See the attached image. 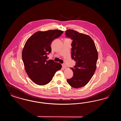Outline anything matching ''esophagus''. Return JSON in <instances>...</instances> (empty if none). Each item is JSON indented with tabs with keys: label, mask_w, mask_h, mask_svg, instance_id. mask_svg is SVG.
Segmentation results:
<instances>
[{
	"label": "esophagus",
	"mask_w": 121,
	"mask_h": 121,
	"mask_svg": "<svg viewBox=\"0 0 121 121\" xmlns=\"http://www.w3.org/2000/svg\"><path fill=\"white\" fill-rule=\"evenodd\" d=\"M62 66H63V69H66V68H67L66 65H65V64H64V63H63V64H62Z\"/></svg>",
	"instance_id": "obj_1"
}]
</instances>
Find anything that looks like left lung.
Segmentation results:
<instances>
[{
    "label": "left lung",
    "instance_id": "8db88e82",
    "mask_svg": "<svg viewBox=\"0 0 121 121\" xmlns=\"http://www.w3.org/2000/svg\"><path fill=\"white\" fill-rule=\"evenodd\" d=\"M65 35L73 40L71 57L76 62L74 67L70 68L73 75L67 79V82L73 87H82L89 82L95 72L98 52L89 36L72 29L66 30Z\"/></svg>",
    "mask_w": 121,
    "mask_h": 121
}]
</instances>
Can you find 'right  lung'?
<instances>
[{
	"mask_svg": "<svg viewBox=\"0 0 121 121\" xmlns=\"http://www.w3.org/2000/svg\"><path fill=\"white\" fill-rule=\"evenodd\" d=\"M63 33L60 30L39 31L26 41L22 51L25 70L29 78L39 85H44L52 80L56 72L60 70L61 64L53 60H48L51 52L52 40Z\"/></svg>",
	"mask_w": 121,
	"mask_h": 121,
	"instance_id": "obj_1",
	"label": "right lung"
}]
</instances>
